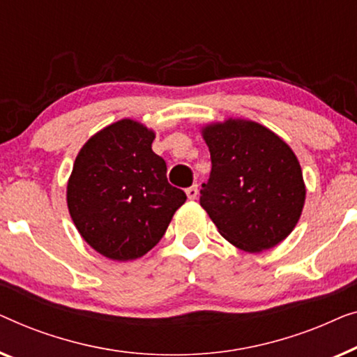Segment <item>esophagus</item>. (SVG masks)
<instances>
[{
  "label": "esophagus",
  "mask_w": 357,
  "mask_h": 357,
  "mask_svg": "<svg viewBox=\"0 0 357 357\" xmlns=\"http://www.w3.org/2000/svg\"><path fill=\"white\" fill-rule=\"evenodd\" d=\"M197 194H199V189H197V185H195V184L185 189V195H188L189 200H194L195 197H197Z\"/></svg>",
  "instance_id": "esophagus-1"
}]
</instances>
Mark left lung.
<instances>
[{"label": "left lung", "mask_w": 357, "mask_h": 357, "mask_svg": "<svg viewBox=\"0 0 357 357\" xmlns=\"http://www.w3.org/2000/svg\"><path fill=\"white\" fill-rule=\"evenodd\" d=\"M212 173L200 189L218 233L245 252H262L288 238L305 202L299 160L283 139L250 119L228 118L200 129Z\"/></svg>", "instance_id": "1"}]
</instances>
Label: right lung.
<instances>
[{
    "label": "right lung",
    "instance_id": "add662e5",
    "mask_svg": "<svg viewBox=\"0 0 357 357\" xmlns=\"http://www.w3.org/2000/svg\"><path fill=\"white\" fill-rule=\"evenodd\" d=\"M155 132L124 118L93 134L79 150L66 200L74 225L107 259L142 257L163 238L185 194L167 179L152 150Z\"/></svg>",
    "mask_w": 357,
    "mask_h": 357
}]
</instances>
